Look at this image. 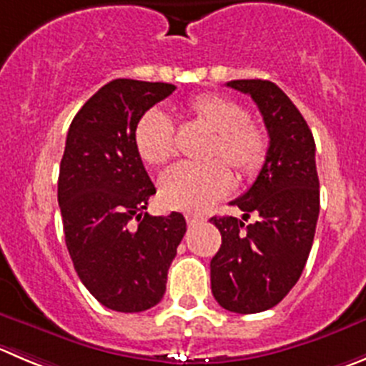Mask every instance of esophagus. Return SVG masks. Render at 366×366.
I'll list each match as a JSON object with an SVG mask.
<instances>
[{
  "mask_svg": "<svg viewBox=\"0 0 366 366\" xmlns=\"http://www.w3.org/2000/svg\"><path fill=\"white\" fill-rule=\"evenodd\" d=\"M187 224H189V226H194V224H197V222H199L201 221V217H197V215H187Z\"/></svg>",
  "mask_w": 366,
  "mask_h": 366,
  "instance_id": "esophagus-1",
  "label": "esophagus"
}]
</instances>
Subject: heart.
I'll use <instances>...</instances> for the list:
<instances>
[{
    "label": "heart",
    "mask_w": 366,
    "mask_h": 366,
    "mask_svg": "<svg viewBox=\"0 0 366 366\" xmlns=\"http://www.w3.org/2000/svg\"><path fill=\"white\" fill-rule=\"evenodd\" d=\"M183 114L208 133L207 165H176L159 179V199L167 208L203 214L232 190V170L239 179L262 169L269 151L266 129L248 118L244 106L221 93H201L183 106ZM134 149L149 167H162L174 158V129L159 111H149L134 127Z\"/></svg>",
    "instance_id": "heart-1"
}]
</instances>
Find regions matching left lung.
<instances>
[{"label":"left lung","instance_id":"left-lung-1","mask_svg":"<svg viewBox=\"0 0 366 366\" xmlns=\"http://www.w3.org/2000/svg\"><path fill=\"white\" fill-rule=\"evenodd\" d=\"M253 99L269 134V151L253 185L232 201L242 219L212 217L222 244L210 262L212 293L226 311L253 315L293 290L315 241L320 181L315 138L290 97L269 81H229ZM257 219L244 225L249 215Z\"/></svg>","mask_w":366,"mask_h":366}]
</instances>
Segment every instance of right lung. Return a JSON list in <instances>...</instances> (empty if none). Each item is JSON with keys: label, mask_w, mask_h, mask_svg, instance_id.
<instances>
[{"label": "right lung", "mask_w": 366, "mask_h": 366, "mask_svg": "<svg viewBox=\"0 0 366 366\" xmlns=\"http://www.w3.org/2000/svg\"><path fill=\"white\" fill-rule=\"evenodd\" d=\"M174 89L167 82H107L66 137L57 185L66 246L86 290L118 312L147 311L162 300L187 232L177 212H145L156 189L133 140L145 111Z\"/></svg>", "instance_id": "1"}]
</instances>
